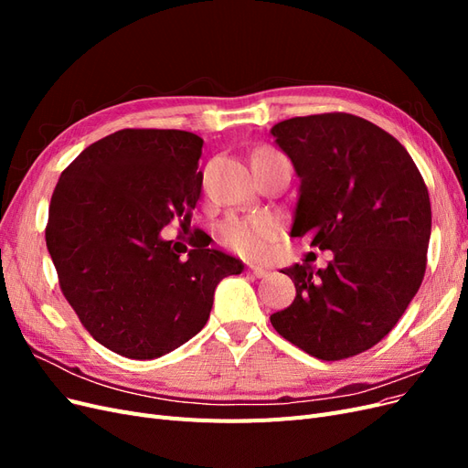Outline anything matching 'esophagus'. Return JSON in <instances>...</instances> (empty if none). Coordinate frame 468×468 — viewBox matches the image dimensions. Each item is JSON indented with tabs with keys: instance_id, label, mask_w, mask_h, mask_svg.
<instances>
[{
	"instance_id": "34e87169",
	"label": "esophagus",
	"mask_w": 468,
	"mask_h": 468,
	"mask_svg": "<svg viewBox=\"0 0 468 468\" xmlns=\"http://www.w3.org/2000/svg\"><path fill=\"white\" fill-rule=\"evenodd\" d=\"M246 273H250V275H253V277H267L269 275V269H265V267H261V265H248L246 267Z\"/></svg>"
}]
</instances>
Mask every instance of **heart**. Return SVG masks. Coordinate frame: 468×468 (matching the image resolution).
Segmentation results:
<instances>
[{
  "label": "heart",
  "mask_w": 468,
  "mask_h": 468,
  "mask_svg": "<svg viewBox=\"0 0 468 468\" xmlns=\"http://www.w3.org/2000/svg\"><path fill=\"white\" fill-rule=\"evenodd\" d=\"M281 234V222L269 212L229 217L217 229V239L238 256L248 260L265 258Z\"/></svg>",
  "instance_id": "heart-1"
}]
</instances>
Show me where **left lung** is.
Listing matches in <instances>:
<instances>
[{"mask_svg": "<svg viewBox=\"0 0 468 468\" xmlns=\"http://www.w3.org/2000/svg\"><path fill=\"white\" fill-rule=\"evenodd\" d=\"M271 134L301 177L291 234L334 251L325 269L282 271L296 296L271 324L316 359L359 356L394 328L426 273V181L399 140L349 112L292 117Z\"/></svg>", "mask_w": 468, "mask_h": 468, "instance_id": "8db88e82", "label": "left lung"}]
</instances>
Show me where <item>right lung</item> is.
<instances>
[{"label":"right lung","mask_w":468,"mask_h":468,"mask_svg":"<svg viewBox=\"0 0 468 468\" xmlns=\"http://www.w3.org/2000/svg\"><path fill=\"white\" fill-rule=\"evenodd\" d=\"M201 148L187 131L122 129L83 150L54 187L45 236L60 291L91 337L122 357L186 344L207 324L218 282L244 269L197 232L187 260L162 238L172 220L191 224Z\"/></svg>","instance_id":"obj_1"}]
</instances>
